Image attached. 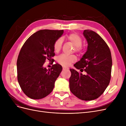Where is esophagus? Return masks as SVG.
Returning <instances> with one entry per match:
<instances>
[{
  "label": "esophagus",
  "instance_id": "1",
  "mask_svg": "<svg viewBox=\"0 0 126 126\" xmlns=\"http://www.w3.org/2000/svg\"><path fill=\"white\" fill-rule=\"evenodd\" d=\"M63 70H64L68 69V68H66V67H63Z\"/></svg>",
  "mask_w": 126,
  "mask_h": 126
}]
</instances>
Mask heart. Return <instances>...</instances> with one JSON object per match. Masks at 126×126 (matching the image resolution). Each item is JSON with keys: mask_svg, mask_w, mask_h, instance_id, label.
<instances>
[{"mask_svg": "<svg viewBox=\"0 0 126 126\" xmlns=\"http://www.w3.org/2000/svg\"><path fill=\"white\" fill-rule=\"evenodd\" d=\"M68 40L76 47L75 50L76 52H81L82 51V39L81 37L77 33H71L68 36ZM63 45V39L58 38L54 45V49L56 52H58L62 49ZM77 60V57L75 55L68 56L66 55H62L59 56L57 59L58 62L64 67H69L72 63Z\"/></svg>", "mask_w": 126, "mask_h": 126, "instance_id": "1", "label": "heart"}]
</instances>
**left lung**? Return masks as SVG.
<instances>
[{
    "label": "left lung",
    "mask_w": 126,
    "mask_h": 126,
    "mask_svg": "<svg viewBox=\"0 0 126 126\" xmlns=\"http://www.w3.org/2000/svg\"><path fill=\"white\" fill-rule=\"evenodd\" d=\"M83 35L88 43L87 51L74 66L86 74L70 69L69 88L80 99L89 101L100 97L109 85L112 58L108 45L98 33L87 29Z\"/></svg>",
    "instance_id": "8db88e82"
}]
</instances>
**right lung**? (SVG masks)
I'll return each mask as SVG.
<instances>
[{
  "label": "right lung",
  "mask_w": 126,
  "mask_h": 126,
  "mask_svg": "<svg viewBox=\"0 0 126 126\" xmlns=\"http://www.w3.org/2000/svg\"><path fill=\"white\" fill-rule=\"evenodd\" d=\"M63 33V30H40L29 37L22 46L17 62V79L28 97L40 99L54 89L62 66L55 64L47 69L43 65L46 59L54 60V45Z\"/></svg>",
  "instance_id": "obj_1"
}]
</instances>
